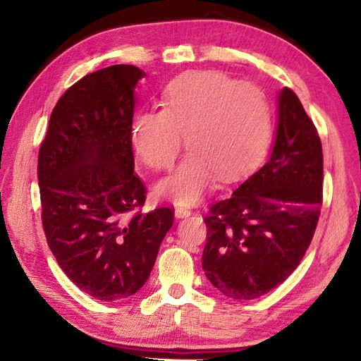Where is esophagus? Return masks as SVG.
<instances>
[{
  "label": "esophagus",
  "instance_id": "1",
  "mask_svg": "<svg viewBox=\"0 0 361 361\" xmlns=\"http://www.w3.org/2000/svg\"><path fill=\"white\" fill-rule=\"evenodd\" d=\"M190 214H192V211H190V208H188V206H176L175 208V216L178 219L189 217Z\"/></svg>",
  "mask_w": 361,
  "mask_h": 361
}]
</instances>
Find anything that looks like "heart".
Instances as JSON below:
<instances>
[{
    "label": "heart",
    "mask_w": 361,
    "mask_h": 361,
    "mask_svg": "<svg viewBox=\"0 0 361 361\" xmlns=\"http://www.w3.org/2000/svg\"><path fill=\"white\" fill-rule=\"evenodd\" d=\"M163 109L133 119L130 140L145 164L171 169L183 147L190 149L176 171L159 183L158 192L176 203H194L212 185L239 178L255 167L270 142V106L251 82L219 71L180 75L164 90Z\"/></svg>",
    "instance_id": "heart-1"
}]
</instances>
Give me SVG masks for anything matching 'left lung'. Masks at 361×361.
Here are the masks:
<instances>
[{"label": "left lung", "instance_id": "left-lung-1", "mask_svg": "<svg viewBox=\"0 0 361 361\" xmlns=\"http://www.w3.org/2000/svg\"><path fill=\"white\" fill-rule=\"evenodd\" d=\"M323 145L293 90L279 96L271 157L206 214L202 265L220 293L248 301L296 270L323 204Z\"/></svg>", "mask_w": 361, "mask_h": 361}]
</instances>
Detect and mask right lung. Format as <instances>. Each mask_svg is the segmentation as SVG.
I'll use <instances>...</instances> for the list:
<instances>
[{"mask_svg": "<svg viewBox=\"0 0 361 361\" xmlns=\"http://www.w3.org/2000/svg\"><path fill=\"white\" fill-rule=\"evenodd\" d=\"M142 75L133 65L83 75L54 106L38 152L52 255L82 291L109 302L144 286L173 225L172 206L142 212L147 188L133 172V90Z\"/></svg>", "mask_w": 361, "mask_h": 361, "instance_id": "add662e5", "label": "right lung"}]
</instances>
